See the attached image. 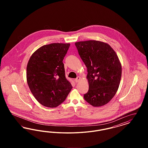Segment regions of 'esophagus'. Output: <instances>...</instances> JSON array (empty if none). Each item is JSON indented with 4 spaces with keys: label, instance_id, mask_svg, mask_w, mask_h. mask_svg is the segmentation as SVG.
<instances>
[{
    "label": "esophagus",
    "instance_id": "34e87169",
    "mask_svg": "<svg viewBox=\"0 0 148 148\" xmlns=\"http://www.w3.org/2000/svg\"><path fill=\"white\" fill-rule=\"evenodd\" d=\"M81 80V77H77L75 79V82L76 83H79V82H80V80Z\"/></svg>",
    "mask_w": 148,
    "mask_h": 148
}]
</instances>
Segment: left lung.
Returning a JSON list of instances; mask_svg holds the SVG:
<instances>
[{
	"mask_svg": "<svg viewBox=\"0 0 148 148\" xmlns=\"http://www.w3.org/2000/svg\"><path fill=\"white\" fill-rule=\"evenodd\" d=\"M87 68L89 90L85 100L94 107L108 103L116 93L121 77V64L106 42L89 40L75 43Z\"/></svg>",
	"mask_w": 148,
	"mask_h": 148,
	"instance_id": "obj_1",
	"label": "left lung"
}]
</instances>
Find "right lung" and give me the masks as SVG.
<instances>
[{"label": "right lung", "instance_id": "right-lung-1", "mask_svg": "<svg viewBox=\"0 0 148 148\" xmlns=\"http://www.w3.org/2000/svg\"><path fill=\"white\" fill-rule=\"evenodd\" d=\"M69 43L44 45L30 56L27 66L29 88L42 106L56 108L65 100L72 89L65 76L63 60Z\"/></svg>", "mask_w": 148, "mask_h": 148}]
</instances>
